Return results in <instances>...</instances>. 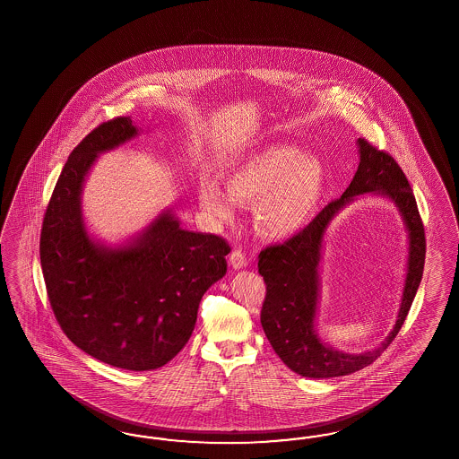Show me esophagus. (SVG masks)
I'll list each match as a JSON object with an SVG mask.
<instances>
[{"mask_svg": "<svg viewBox=\"0 0 459 459\" xmlns=\"http://www.w3.org/2000/svg\"><path fill=\"white\" fill-rule=\"evenodd\" d=\"M230 264L234 269H242L247 265V257L240 249H234L230 252Z\"/></svg>", "mask_w": 459, "mask_h": 459, "instance_id": "1", "label": "esophagus"}]
</instances>
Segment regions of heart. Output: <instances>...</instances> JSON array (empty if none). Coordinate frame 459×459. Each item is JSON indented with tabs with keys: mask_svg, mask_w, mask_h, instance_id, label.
<instances>
[{
	"mask_svg": "<svg viewBox=\"0 0 459 459\" xmlns=\"http://www.w3.org/2000/svg\"><path fill=\"white\" fill-rule=\"evenodd\" d=\"M227 190L204 181L202 209L217 223L236 219L237 205L252 207L255 230L265 238H288L311 221L320 204L325 171L320 161L292 146H265L227 171Z\"/></svg>",
	"mask_w": 459,
	"mask_h": 459,
	"instance_id": "1",
	"label": "heart"
}]
</instances>
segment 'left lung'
<instances>
[{"label":"left lung","instance_id":"left-lung-1","mask_svg":"<svg viewBox=\"0 0 459 459\" xmlns=\"http://www.w3.org/2000/svg\"><path fill=\"white\" fill-rule=\"evenodd\" d=\"M357 144L360 163L343 195L330 202L301 232L284 244L261 250L257 263L259 274L265 282V299L261 309L265 336L292 372L311 378L348 376L374 363L403 328L424 271V225L409 181L387 152L378 150L363 138H359ZM368 191L385 194L398 205L410 232V261L400 320L394 330L380 348L351 356L325 346L314 330L319 291L317 265L322 236L337 210L353 195Z\"/></svg>","mask_w":459,"mask_h":459}]
</instances>
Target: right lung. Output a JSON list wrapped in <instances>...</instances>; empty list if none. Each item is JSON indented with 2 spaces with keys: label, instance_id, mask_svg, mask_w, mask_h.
<instances>
[{
  "label": "right lung",
  "instance_id": "add662e5",
  "mask_svg": "<svg viewBox=\"0 0 459 459\" xmlns=\"http://www.w3.org/2000/svg\"><path fill=\"white\" fill-rule=\"evenodd\" d=\"M131 117L94 127L74 148L47 205L40 263L64 333L91 357L126 370H154L192 336L202 296L227 273L222 237L181 229L167 210L117 249L83 225L82 185L99 153L134 138Z\"/></svg>",
  "mask_w": 459,
  "mask_h": 459
}]
</instances>
